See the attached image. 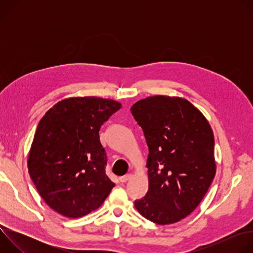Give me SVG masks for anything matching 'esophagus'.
I'll list each match as a JSON object with an SVG mask.
<instances>
[{
  "instance_id": "34e87169",
  "label": "esophagus",
  "mask_w": 253,
  "mask_h": 253,
  "mask_svg": "<svg viewBox=\"0 0 253 253\" xmlns=\"http://www.w3.org/2000/svg\"><path fill=\"white\" fill-rule=\"evenodd\" d=\"M132 176H131V174H127V175H124V176H121L120 178H119V180H120V182H122V183H125V182H127L128 180H130V178H131Z\"/></svg>"
}]
</instances>
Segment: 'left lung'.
I'll list each match as a JSON object with an SVG mask.
<instances>
[{
	"label": "left lung",
	"instance_id": "obj_1",
	"mask_svg": "<svg viewBox=\"0 0 253 253\" xmlns=\"http://www.w3.org/2000/svg\"><path fill=\"white\" fill-rule=\"evenodd\" d=\"M131 112L149 148V188L135 207L156 224L178 222L199 205L215 176L212 129L197 108L180 97H147Z\"/></svg>",
	"mask_w": 253,
	"mask_h": 253
}]
</instances>
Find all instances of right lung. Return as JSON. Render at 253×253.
<instances>
[{
	"instance_id": "1",
	"label": "right lung",
	"mask_w": 253,
	"mask_h": 253,
	"mask_svg": "<svg viewBox=\"0 0 253 253\" xmlns=\"http://www.w3.org/2000/svg\"><path fill=\"white\" fill-rule=\"evenodd\" d=\"M120 108L111 99L74 97L58 102L39 122L28 169L41 197L59 214L82 217L100 207L115 186L105 173L99 131Z\"/></svg>"
}]
</instances>
